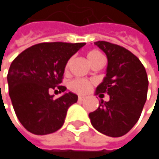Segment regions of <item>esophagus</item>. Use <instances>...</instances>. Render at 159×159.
<instances>
[{"instance_id": "34e87169", "label": "esophagus", "mask_w": 159, "mask_h": 159, "mask_svg": "<svg viewBox=\"0 0 159 159\" xmlns=\"http://www.w3.org/2000/svg\"><path fill=\"white\" fill-rule=\"evenodd\" d=\"M84 99V97H83V96H79V97H78V101H79V102L83 101Z\"/></svg>"}]
</instances>
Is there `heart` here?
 Wrapping results in <instances>:
<instances>
[{
	"label": "heart",
	"instance_id": "heart-1",
	"mask_svg": "<svg viewBox=\"0 0 159 159\" xmlns=\"http://www.w3.org/2000/svg\"><path fill=\"white\" fill-rule=\"evenodd\" d=\"M100 59H103V55L101 54L100 51H98L97 49H92V50L88 51L87 60H88L90 64H93L95 61H98ZM70 63H71V60H69L67 61V63H66V66H65L66 70H68V68L70 66ZM91 84H92V83L89 80L77 78V79L73 80L70 83V88H71V90H73L75 93L84 94V93L89 91V89L91 87Z\"/></svg>",
	"mask_w": 159,
	"mask_h": 159
}]
</instances>
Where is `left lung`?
I'll use <instances>...</instances> for the list:
<instances>
[{"mask_svg":"<svg viewBox=\"0 0 159 159\" xmlns=\"http://www.w3.org/2000/svg\"><path fill=\"white\" fill-rule=\"evenodd\" d=\"M108 58L107 74L96 94L110 96L89 113L93 127L99 133L120 137L138 121L147 97L148 79L140 60L125 48L107 41L95 42Z\"/></svg>","mask_w":159,"mask_h":159,"instance_id":"left-lung-1","label":"left lung"}]
</instances>
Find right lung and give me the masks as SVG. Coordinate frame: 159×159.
Listing matches in <instances>:
<instances>
[{
  "mask_svg": "<svg viewBox=\"0 0 159 159\" xmlns=\"http://www.w3.org/2000/svg\"><path fill=\"white\" fill-rule=\"evenodd\" d=\"M85 43H39L21 52L11 63L7 81L9 96L22 125L38 135L52 134L64 123L68 108L77 95L68 92L59 98L49 92L61 85L68 60ZM58 91V90H56Z\"/></svg>",
  "mask_w": 159,
  "mask_h": 159,
  "instance_id": "add662e5",
  "label": "right lung"
}]
</instances>
